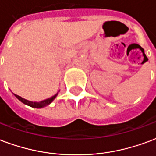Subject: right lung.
Masks as SVG:
<instances>
[{"mask_svg":"<svg viewBox=\"0 0 156 156\" xmlns=\"http://www.w3.org/2000/svg\"><path fill=\"white\" fill-rule=\"evenodd\" d=\"M58 93H56L55 95H54L51 98H49L48 99H45V100H43V101H40V102H38V101H28V100H26V99L23 98L21 97H20V96L16 95V94H15V96L17 98L19 99L20 101L23 102L24 104L25 105H28L30 107H34V108H41V107H46V106H48L49 104H50L52 101H54V99L57 97Z\"/></svg>","mask_w":156,"mask_h":156,"instance_id":"add662e5","label":"right lung"}]
</instances>
